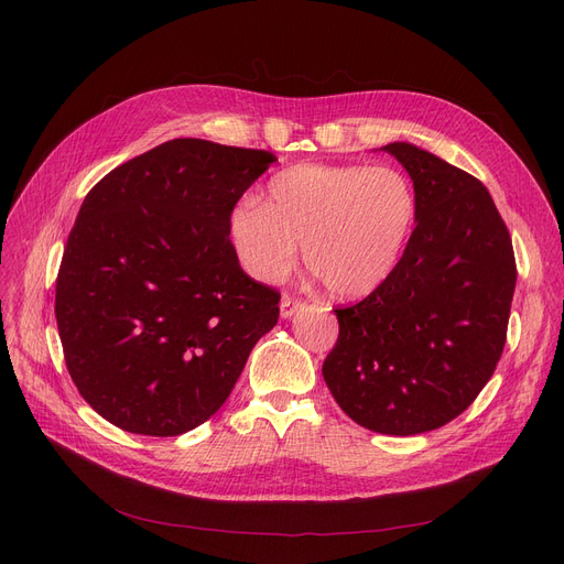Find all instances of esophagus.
Masks as SVG:
<instances>
[{"label":"esophagus","mask_w":564,"mask_h":564,"mask_svg":"<svg viewBox=\"0 0 564 564\" xmlns=\"http://www.w3.org/2000/svg\"><path fill=\"white\" fill-rule=\"evenodd\" d=\"M306 302L300 297H290V294H283L281 300V317H292L300 308H304Z\"/></svg>","instance_id":"esophagus-1"}]
</instances>
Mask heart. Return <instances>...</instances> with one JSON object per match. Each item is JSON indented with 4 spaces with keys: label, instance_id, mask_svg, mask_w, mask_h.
Listing matches in <instances>:
<instances>
[{
    "label": "heart",
    "instance_id": "1",
    "mask_svg": "<svg viewBox=\"0 0 564 564\" xmlns=\"http://www.w3.org/2000/svg\"><path fill=\"white\" fill-rule=\"evenodd\" d=\"M419 200L395 166L297 164L276 173L264 203L242 198L228 237L247 274L281 283L300 258L336 297H364L398 267Z\"/></svg>",
    "mask_w": 564,
    "mask_h": 564
}]
</instances>
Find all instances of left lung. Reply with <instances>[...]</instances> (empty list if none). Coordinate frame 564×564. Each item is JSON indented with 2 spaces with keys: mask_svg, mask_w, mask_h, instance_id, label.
Instances as JSON below:
<instances>
[{
  "mask_svg": "<svg viewBox=\"0 0 564 564\" xmlns=\"http://www.w3.org/2000/svg\"><path fill=\"white\" fill-rule=\"evenodd\" d=\"M419 210L393 274L338 306L322 364L332 395L366 430L393 436L443 427L491 379L508 340L517 260L487 187L411 143H389Z\"/></svg>",
  "mask_w": 564,
  "mask_h": 564,
  "instance_id": "1",
  "label": "left lung"
}]
</instances>
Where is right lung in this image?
Listing matches in <instances>:
<instances>
[{
	"label": "right lung",
	"instance_id": "1",
	"mask_svg": "<svg viewBox=\"0 0 564 564\" xmlns=\"http://www.w3.org/2000/svg\"><path fill=\"white\" fill-rule=\"evenodd\" d=\"M276 160L173 139L86 194L56 274L54 315L79 395L132 434L177 436L228 400L281 292L253 281L230 210Z\"/></svg>",
	"mask_w": 564,
	"mask_h": 564
}]
</instances>
